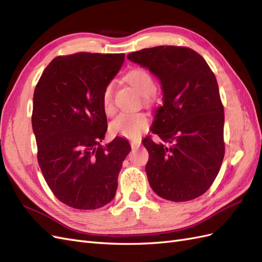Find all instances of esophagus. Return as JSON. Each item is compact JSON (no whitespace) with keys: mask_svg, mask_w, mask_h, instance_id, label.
Instances as JSON below:
<instances>
[{"mask_svg":"<svg viewBox=\"0 0 262 262\" xmlns=\"http://www.w3.org/2000/svg\"><path fill=\"white\" fill-rule=\"evenodd\" d=\"M130 144H131V147H132V148H138V147H140V145H141V141H140V140H132V141L130 142Z\"/></svg>","mask_w":262,"mask_h":262,"instance_id":"34e87169","label":"esophagus"}]
</instances>
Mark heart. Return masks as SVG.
<instances>
[{
	"label": "heart",
	"mask_w": 262,
	"mask_h": 262,
	"mask_svg": "<svg viewBox=\"0 0 262 262\" xmlns=\"http://www.w3.org/2000/svg\"><path fill=\"white\" fill-rule=\"evenodd\" d=\"M125 80L130 83L139 94L144 96L145 102L152 101V95L155 91V83L152 75L146 70L134 68L125 74ZM115 85L109 82L101 94V105L106 115L112 116L115 113L114 106ZM149 126V119L143 113H122L110 123V129L118 136L126 139H138Z\"/></svg>",
	"instance_id": "1"
}]
</instances>
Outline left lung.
<instances>
[{
  "label": "left lung",
  "instance_id": "left-lung-1",
  "mask_svg": "<svg viewBox=\"0 0 262 262\" xmlns=\"http://www.w3.org/2000/svg\"><path fill=\"white\" fill-rule=\"evenodd\" d=\"M147 68L163 89L145 166L149 186L166 200L182 202L202 195L212 186L225 154L224 107L212 70L188 47L158 46L128 54Z\"/></svg>",
  "mask_w": 262,
  "mask_h": 262
}]
</instances>
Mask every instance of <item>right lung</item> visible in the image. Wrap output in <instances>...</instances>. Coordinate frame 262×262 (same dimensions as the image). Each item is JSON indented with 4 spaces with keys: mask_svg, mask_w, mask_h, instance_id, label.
Segmentation results:
<instances>
[{
    "mask_svg": "<svg viewBox=\"0 0 262 262\" xmlns=\"http://www.w3.org/2000/svg\"><path fill=\"white\" fill-rule=\"evenodd\" d=\"M123 61L124 53L59 55L36 85L31 123L38 164L52 193L71 208L99 209L115 198L131 146L121 137L100 144L107 131L101 94Z\"/></svg>",
    "mask_w": 262,
    "mask_h": 262,
    "instance_id": "right-lung-1",
    "label": "right lung"
}]
</instances>
